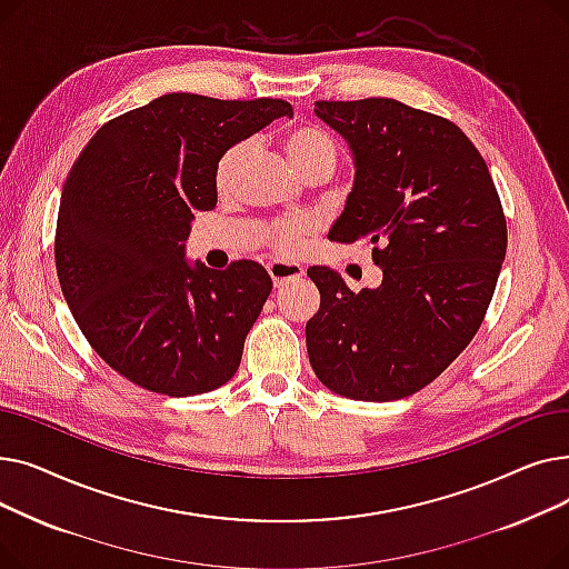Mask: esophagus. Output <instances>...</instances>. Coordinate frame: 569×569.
<instances>
[{
  "label": "esophagus",
  "mask_w": 569,
  "mask_h": 569,
  "mask_svg": "<svg viewBox=\"0 0 569 569\" xmlns=\"http://www.w3.org/2000/svg\"><path fill=\"white\" fill-rule=\"evenodd\" d=\"M267 272H269V277H272L274 286L279 288V286L288 283V281H295V279L305 277V267L302 264H295V262H272V264L267 267Z\"/></svg>",
  "instance_id": "obj_1"
}]
</instances>
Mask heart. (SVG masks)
<instances>
[{"label": "heart", "instance_id": "obj_1", "mask_svg": "<svg viewBox=\"0 0 569 569\" xmlns=\"http://www.w3.org/2000/svg\"><path fill=\"white\" fill-rule=\"evenodd\" d=\"M286 149L295 166L300 168L307 177L313 174H330L337 166L339 159V149L335 138L327 133L320 127H297L288 133L286 138ZM251 152V140H242L226 149L223 157L217 163L214 172V182L221 193L232 191L239 170H242V163L247 154ZM307 232V226L300 221H277L267 228L264 239L267 244H272L279 253L290 256L302 244V237Z\"/></svg>", "mask_w": 569, "mask_h": 569}]
</instances>
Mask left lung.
Instances as JSON below:
<instances>
[{
    "label": "left lung",
    "instance_id": "1",
    "mask_svg": "<svg viewBox=\"0 0 569 569\" xmlns=\"http://www.w3.org/2000/svg\"><path fill=\"white\" fill-rule=\"evenodd\" d=\"M350 144L355 184L332 242H367L378 288L352 292L309 267L320 309L307 322L318 380L355 401H397L450 367L480 330L507 251L489 168L450 119L395 99L316 101Z\"/></svg>",
    "mask_w": 569,
    "mask_h": 569
}]
</instances>
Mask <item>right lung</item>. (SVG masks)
Masks as SVG:
<instances>
[{
    "instance_id": "add662e5",
    "label": "right lung",
    "mask_w": 569,
    "mask_h": 569,
    "mask_svg": "<svg viewBox=\"0 0 569 569\" xmlns=\"http://www.w3.org/2000/svg\"><path fill=\"white\" fill-rule=\"evenodd\" d=\"M292 114L288 101L166 94L110 119L76 159L59 200L54 264L101 360L138 387L193 397L226 385L272 292L253 260H184L193 212L217 207L226 149Z\"/></svg>"
}]
</instances>
